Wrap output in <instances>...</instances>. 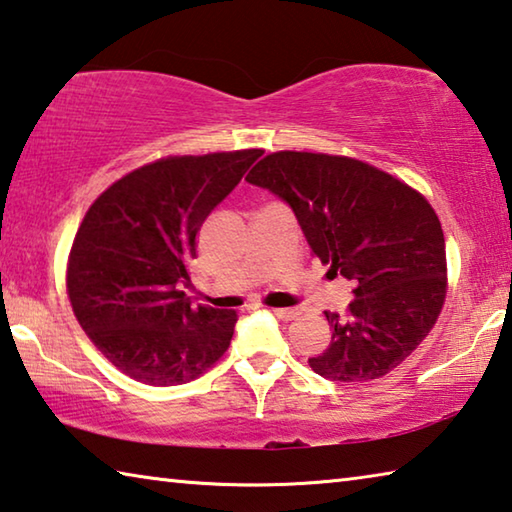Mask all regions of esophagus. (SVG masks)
<instances>
[{"label":"esophagus","instance_id":"esophagus-1","mask_svg":"<svg viewBox=\"0 0 512 512\" xmlns=\"http://www.w3.org/2000/svg\"><path fill=\"white\" fill-rule=\"evenodd\" d=\"M273 314L277 316V318H282V320H293V318H298L300 316V311L298 309H284V307H275V309H271Z\"/></svg>","mask_w":512,"mask_h":512}]
</instances>
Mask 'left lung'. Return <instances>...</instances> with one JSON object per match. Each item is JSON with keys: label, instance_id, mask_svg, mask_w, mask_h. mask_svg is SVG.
I'll list each match as a JSON object with an SVG mask.
<instances>
[{"label": "left lung", "instance_id": "1", "mask_svg": "<svg viewBox=\"0 0 512 512\" xmlns=\"http://www.w3.org/2000/svg\"><path fill=\"white\" fill-rule=\"evenodd\" d=\"M246 180L287 201L311 253L357 282L345 314L325 311L332 341L311 370L363 384L409 359L447 296L445 237L427 198L348 155L268 153Z\"/></svg>", "mask_w": 512, "mask_h": 512}]
</instances>
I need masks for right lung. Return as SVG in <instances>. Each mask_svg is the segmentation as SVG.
Wrapping results in <instances>:
<instances>
[{
	"label": "right lung",
	"mask_w": 512,
	"mask_h": 512,
	"mask_svg": "<svg viewBox=\"0 0 512 512\" xmlns=\"http://www.w3.org/2000/svg\"><path fill=\"white\" fill-rule=\"evenodd\" d=\"M262 153L167 155L115 180L85 212L67 257V296L124 375L187 384L230 348L237 311L194 307L180 284L207 214Z\"/></svg>",
	"instance_id": "1"
}]
</instances>
